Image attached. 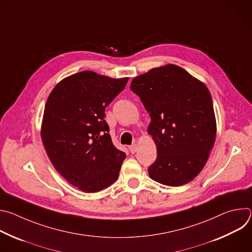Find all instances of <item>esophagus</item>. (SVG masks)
<instances>
[{
    "label": "esophagus",
    "instance_id": "obj_1",
    "mask_svg": "<svg viewBox=\"0 0 252 252\" xmlns=\"http://www.w3.org/2000/svg\"><path fill=\"white\" fill-rule=\"evenodd\" d=\"M128 150H129V152L131 154H134L136 152V150H137V145H136V143H132L131 146L128 147Z\"/></svg>",
    "mask_w": 252,
    "mask_h": 252
}]
</instances>
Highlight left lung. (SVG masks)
Wrapping results in <instances>:
<instances>
[{"mask_svg": "<svg viewBox=\"0 0 252 252\" xmlns=\"http://www.w3.org/2000/svg\"><path fill=\"white\" fill-rule=\"evenodd\" d=\"M130 90L152 119L148 133L158 157L149 167L150 177L168 187L191 182L204 167L217 136L207 87L185 68L168 63L133 78Z\"/></svg>", "mask_w": 252, "mask_h": 252, "instance_id": "obj_1", "label": "left lung"}]
</instances>
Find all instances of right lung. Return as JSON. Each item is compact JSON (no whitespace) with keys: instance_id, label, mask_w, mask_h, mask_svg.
<instances>
[{"instance_id":"add662e5","label":"right lung","mask_w":252,"mask_h":252,"mask_svg":"<svg viewBox=\"0 0 252 252\" xmlns=\"http://www.w3.org/2000/svg\"><path fill=\"white\" fill-rule=\"evenodd\" d=\"M127 81L83 70L59 82L48 97L44 147L57 171L82 191H100L119 177L126 154L114 146L103 118Z\"/></svg>"}]
</instances>
